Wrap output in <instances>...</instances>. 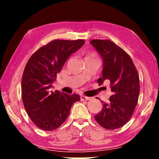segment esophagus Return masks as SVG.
Segmentation results:
<instances>
[{
  "label": "esophagus",
  "instance_id": "obj_1",
  "mask_svg": "<svg viewBox=\"0 0 159 159\" xmlns=\"http://www.w3.org/2000/svg\"><path fill=\"white\" fill-rule=\"evenodd\" d=\"M90 98H88V97H86V96H81L80 97V100L81 101H84V100H89Z\"/></svg>",
  "mask_w": 159,
  "mask_h": 159
}]
</instances>
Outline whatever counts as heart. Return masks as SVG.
I'll list each match as a JSON object with an SVG mask.
<instances>
[{"label":"heart","mask_w":159,"mask_h":159,"mask_svg":"<svg viewBox=\"0 0 159 159\" xmlns=\"http://www.w3.org/2000/svg\"><path fill=\"white\" fill-rule=\"evenodd\" d=\"M85 60H88V59H98L97 55L95 52H88L85 53Z\"/></svg>","instance_id":"heart-1"}]
</instances>
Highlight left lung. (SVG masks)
<instances>
[{
  "mask_svg": "<svg viewBox=\"0 0 159 159\" xmlns=\"http://www.w3.org/2000/svg\"><path fill=\"white\" fill-rule=\"evenodd\" d=\"M103 59L102 77L98 80L101 85L110 81L112 95L109 102H102L101 111L95 116L96 121L107 130H115L125 125L133 116L139 95L138 70L130 55L110 40L90 41Z\"/></svg>",
  "mask_w": 159,
  "mask_h": 159,
  "instance_id": "obj_1",
  "label": "left lung"
}]
</instances>
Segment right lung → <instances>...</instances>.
<instances>
[{
  "label": "right lung",
  "instance_id": "right-lung-1",
  "mask_svg": "<svg viewBox=\"0 0 159 159\" xmlns=\"http://www.w3.org/2000/svg\"><path fill=\"white\" fill-rule=\"evenodd\" d=\"M84 43L83 39L53 40L38 49L26 64L21 78L22 102L29 118L41 130L60 127L73 104L80 100L77 94L53 92L50 88L68 57Z\"/></svg>",
  "mask_w": 159,
  "mask_h": 159
}]
</instances>
